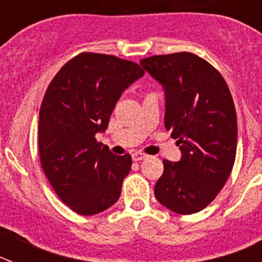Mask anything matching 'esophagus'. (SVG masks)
Segmentation results:
<instances>
[{
	"label": "esophagus",
	"instance_id": "34e87169",
	"mask_svg": "<svg viewBox=\"0 0 262 262\" xmlns=\"http://www.w3.org/2000/svg\"><path fill=\"white\" fill-rule=\"evenodd\" d=\"M144 157H145V155L142 154V152H134V154H133L134 161H140V160H143Z\"/></svg>",
	"mask_w": 262,
	"mask_h": 262
}]
</instances>
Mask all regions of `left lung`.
<instances>
[{"label": "left lung", "mask_w": 262, "mask_h": 262, "mask_svg": "<svg viewBox=\"0 0 262 262\" xmlns=\"http://www.w3.org/2000/svg\"><path fill=\"white\" fill-rule=\"evenodd\" d=\"M165 92V128L178 139L181 160H164L155 195L166 209L189 215L214 201L236 157L237 120L231 92L214 67L190 52L140 60Z\"/></svg>", "instance_id": "8db88e82"}]
</instances>
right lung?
I'll return each mask as SVG.
<instances>
[{
  "label": "right lung",
  "instance_id": "1",
  "mask_svg": "<svg viewBox=\"0 0 262 262\" xmlns=\"http://www.w3.org/2000/svg\"><path fill=\"white\" fill-rule=\"evenodd\" d=\"M144 75L139 64L82 52L62 66L39 111L40 165L69 209L94 215L114 205L133 160L117 156L96 135L108 126L123 90Z\"/></svg>",
  "mask_w": 262,
  "mask_h": 262
}]
</instances>
